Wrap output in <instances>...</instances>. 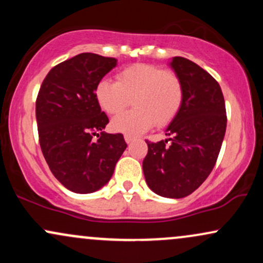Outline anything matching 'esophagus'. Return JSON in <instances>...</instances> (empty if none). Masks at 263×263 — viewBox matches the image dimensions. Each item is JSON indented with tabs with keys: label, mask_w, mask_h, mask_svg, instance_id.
Here are the masks:
<instances>
[{
	"label": "esophagus",
	"mask_w": 263,
	"mask_h": 263,
	"mask_svg": "<svg viewBox=\"0 0 263 263\" xmlns=\"http://www.w3.org/2000/svg\"><path fill=\"white\" fill-rule=\"evenodd\" d=\"M125 141L127 142V143H131L132 141H135V137L131 135H125Z\"/></svg>",
	"instance_id": "34e87169"
}]
</instances>
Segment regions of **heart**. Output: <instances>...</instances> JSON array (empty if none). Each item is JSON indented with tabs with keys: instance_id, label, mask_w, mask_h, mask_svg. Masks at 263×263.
I'll return each mask as SVG.
<instances>
[{
	"instance_id": "heart-1",
	"label": "heart",
	"mask_w": 263,
	"mask_h": 263,
	"mask_svg": "<svg viewBox=\"0 0 263 263\" xmlns=\"http://www.w3.org/2000/svg\"><path fill=\"white\" fill-rule=\"evenodd\" d=\"M95 99L104 112L120 114L132 104L135 108L116 116L111 122L115 131L140 135L152 127L167 126L180 111L184 87L179 77L153 64L129 65L116 74V83L101 79L95 87Z\"/></svg>"
}]
</instances>
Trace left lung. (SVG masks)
<instances>
[{
    "label": "left lung",
    "instance_id": "obj_1",
    "mask_svg": "<svg viewBox=\"0 0 263 263\" xmlns=\"http://www.w3.org/2000/svg\"><path fill=\"white\" fill-rule=\"evenodd\" d=\"M171 66L182 80L184 101L165 129L172 137L157 143L146 141L148 152L142 167L156 194L179 199L192 194L209 177L228 119L221 87L208 71L183 57H174Z\"/></svg>",
    "mask_w": 263,
    "mask_h": 263
}]
</instances>
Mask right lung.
Wrapping results in <instances>:
<instances>
[{
    "instance_id": "right-lung-1",
    "label": "right lung",
    "mask_w": 263,
    "mask_h": 263,
    "mask_svg": "<svg viewBox=\"0 0 263 263\" xmlns=\"http://www.w3.org/2000/svg\"><path fill=\"white\" fill-rule=\"evenodd\" d=\"M116 64L115 58L78 54L50 69L39 89L35 117L42 153L53 176L74 193L104 186L127 147L122 134L102 132L108 117L93 93ZM99 130V140L93 141Z\"/></svg>"
}]
</instances>
